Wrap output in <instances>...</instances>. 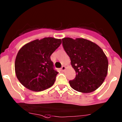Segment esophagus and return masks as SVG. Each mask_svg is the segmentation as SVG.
I'll list each match as a JSON object with an SVG mask.
<instances>
[{
  "label": "esophagus",
  "mask_w": 122,
  "mask_h": 122,
  "mask_svg": "<svg viewBox=\"0 0 122 122\" xmlns=\"http://www.w3.org/2000/svg\"><path fill=\"white\" fill-rule=\"evenodd\" d=\"M65 68H65V66H62V67H61V71H62V72L64 71L65 70Z\"/></svg>",
  "instance_id": "obj_1"
}]
</instances>
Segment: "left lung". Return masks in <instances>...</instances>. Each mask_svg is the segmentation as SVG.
Segmentation results:
<instances>
[{
  "instance_id": "obj_1",
  "label": "left lung",
  "mask_w": 122,
  "mask_h": 122,
  "mask_svg": "<svg viewBox=\"0 0 122 122\" xmlns=\"http://www.w3.org/2000/svg\"><path fill=\"white\" fill-rule=\"evenodd\" d=\"M62 46L76 72L69 81L72 88L82 93L97 89L107 74L108 61L103 50L95 43L84 39L64 38Z\"/></svg>"
}]
</instances>
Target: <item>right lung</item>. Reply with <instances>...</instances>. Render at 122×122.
<instances>
[{
  "label": "right lung",
  "mask_w": 122,
  "mask_h": 122,
  "mask_svg": "<svg viewBox=\"0 0 122 122\" xmlns=\"http://www.w3.org/2000/svg\"><path fill=\"white\" fill-rule=\"evenodd\" d=\"M61 44L60 39L47 37L36 40L21 47L15 66L16 76L24 87L40 92L53 85L58 72L54 70L50 56Z\"/></svg>",
  "instance_id": "right-lung-1"
}]
</instances>
